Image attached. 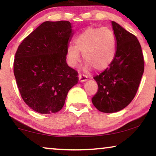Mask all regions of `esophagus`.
<instances>
[{
	"label": "esophagus",
	"instance_id": "esophagus-1",
	"mask_svg": "<svg viewBox=\"0 0 156 156\" xmlns=\"http://www.w3.org/2000/svg\"><path fill=\"white\" fill-rule=\"evenodd\" d=\"M78 79L80 80V82H85L87 80V76L85 75H82V74H79Z\"/></svg>",
	"mask_w": 156,
	"mask_h": 156
}]
</instances>
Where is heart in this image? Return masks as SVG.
<instances>
[{"label":"heart","instance_id":"b5f03b06","mask_svg":"<svg viewBox=\"0 0 156 156\" xmlns=\"http://www.w3.org/2000/svg\"><path fill=\"white\" fill-rule=\"evenodd\" d=\"M75 44L69 45L66 51L68 62L72 67L80 61L81 54L87 67L102 71L111 64L117 51L115 34L107 27H87L76 37Z\"/></svg>","mask_w":156,"mask_h":156}]
</instances>
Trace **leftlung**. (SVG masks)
Listing matches in <instances>:
<instances>
[{
    "mask_svg": "<svg viewBox=\"0 0 156 156\" xmlns=\"http://www.w3.org/2000/svg\"><path fill=\"white\" fill-rule=\"evenodd\" d=\"M117 39L115 58L108 68L94 79L98 93L92 98L94 106L105 113L117 112L134 98L144 71L141 47L136 37L112 21Z\"/></svg>",
    "mask_w": 156,
    "mask_h": 156,
    "instance_id": "8db88e82",
    "label": "left lung"
}]
</instances>
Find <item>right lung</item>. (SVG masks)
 <instances>
[{
    "mask_svg": "<svg viewBox=\"0 0 156 156\" xmlns=\"http://www.w3.org/2000/svg\"><path fill=\"white\" fill-rule=\"evenodd\" d=\"M73 35L69 21H47L24 39L14 60V75L24 102L37 112L51 114L63 107L78 73L68 66L67 48Z\"/></svg>",
    "mask_w": 156,
    "mask_h": 156,
    "instance_id": "add662e5",
    "label": "right lung"
}]
</instances>
